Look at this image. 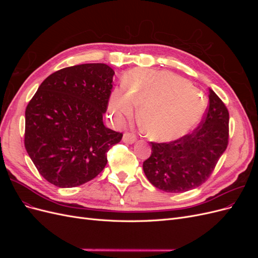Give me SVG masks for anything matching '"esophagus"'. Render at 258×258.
Returning a JSON list of instances; mask_svg holds the SVG:
<instances>
[{
	"mask_svg": "<svg viewBox=\"0 0 258 258\" xmlns=\"http://www.w3.org/2000/svg\"><path fill=\"white\" fill-rule=\"evenodd\" d=\"M122 141L127 144H134L137 141V138L135 135L131 134H124L122 136Z\"/></svg>",
	"mask_w": 258,
	"mask_h": 258,
	"instance_id": "34e87169",
	"label": "esophagus"
}]
</instances>
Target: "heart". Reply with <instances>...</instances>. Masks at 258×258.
Returning <instances> with one entry per match:
<instances>
[{
  "label": "heart",
  "mask_w": 258,
  "mask_h": 258,
  "mask_svg": "<svg viewBox=\"0 0 258 258\" xmlns=\"http://www.w3.org/2000/svg\"><path fill=\"white\" fill-rule=\"evenodd\" d=\"M122 90L114 91L108 112L121 123L140 106L138 118L153 141L169 142L186 136L205 115L207 98L183 77L167 71L137 70L124 76Z\"/></svg>",
  "instance_id": "heart-1"
}]
</instances>
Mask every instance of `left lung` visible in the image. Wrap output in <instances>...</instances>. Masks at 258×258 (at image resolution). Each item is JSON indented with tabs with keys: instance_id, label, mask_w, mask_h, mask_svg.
Masks as SVG:
<instances>
[{
	"instance_id": "left-lung-1",
	"label": "left lung",
	"mask_w": 258,
	"mask_h": 258,
	"mask_svg": "<svg viewBox=\"0 0 258 258\" xmlns=\"http://www.w3.org/2000/svg\"><path fill=\"white\" fill-rule=\"evenodd\" d=\"M229 113L216 93L209 89V107L200 126L170 143H151L152 154L143 171L155 187L184 192L205 183L228 144Z\"/></svg>"
}]
</instances>
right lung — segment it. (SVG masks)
<instances>
[{"label": "right lung", "mask_w": 258, "mask_h": 258, "mask_svg": "<svg viewBox=\"0 0 258 258\" xmlns=\"http://www.w3.org/2000/svg\"><path fill=\"white\" fill-rule=\"evenodd\" d=\"M112 68L86 63L46 79L26 108L25 146L40 174L70 188L95 178L122 135L103 123L113 88Z\"/></svg>", "instance_id": "right-lung-1"}]
</instances>
